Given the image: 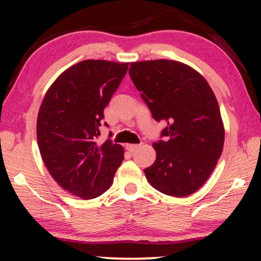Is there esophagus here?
<instances>
[{
    "label": "esophagus",
    "mask_w": 261,
    "mask_h": 261,
    "mask_svg": "<svg viewBox=\"0 0 261 261\" xmlns=\"http://www.w3.org/2000/svg\"><path fill=\"white\" fill-rule=\"evenodd\" d=\"M137 148H139V146L137 145H126V149L128 152H135Z\"/></svg>",
    "instance_id": "34e87169"
}]
</instances>
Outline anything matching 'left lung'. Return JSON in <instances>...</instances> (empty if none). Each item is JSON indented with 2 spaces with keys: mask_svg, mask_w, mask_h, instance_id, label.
Masks as SVG:
<instances>
[{
  "mask_svg": "<svg viewBox=\"0 0 261 261\" xmlns=\"http://www.w3.org/2000/svg\"><path fill=\"white\" fill-rule=\"evenodd\" d=\"M164 141L153 143L155 161L146 178L169 196L191 195L205 184L222 154L224 126L216 95L201 73L174 60L131 62L128 70Z\"/></svg>",
  "mask_w": 261,
  "mask_h": 261,
  "instance_id": "1",
  "label": "left lung"
}]
</instances>
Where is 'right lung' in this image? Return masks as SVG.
I'll return each instance as SVG.
<instances>
[{"label":"right lung","mask_w":261,"mask_h":261,"mask_svg":"<svg viewBox=\"0 0 261 261\" xmlns=\"http://www.w3.org/2000/svg\"><path fill=\"white\" fill-rule=\"evenodd\" d=\"M127 67L128 62L107 60L77 62L54 81L41 101L37 120L41 158L60 187L81 199L106 193L124 161L122 146L97 139L104 108Z\"/></svg>","instance_id":"1"}]
</instances>
